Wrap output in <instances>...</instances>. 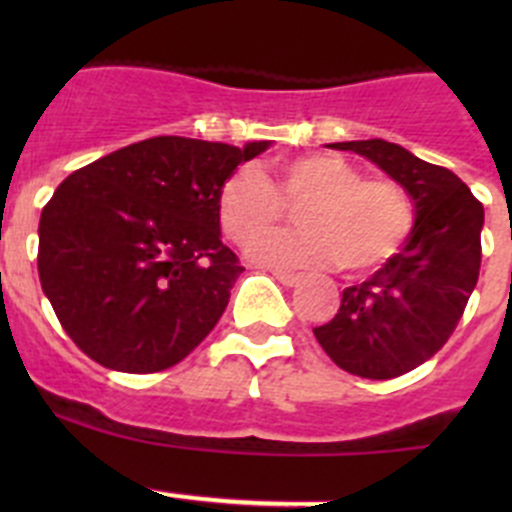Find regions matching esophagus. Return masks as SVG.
I'll list each match as a JSON object with an SVG mask.
<instances>
[{
  "label": "esophagus",
  "mask_w": 512,
  "mask_h": 512,
  "mask_svg": "<svg viewBox=\"0 0 512 512\" xmlns=\"http://www.w3.org/2000/svg\"><path fill=\"white\" fill-rule=\"evenodd\" d=\"M271 274H274V279H279L284 287H295V284L302 279L300 274H295V271H284V269H274Z\"/></svg>",
  "instance_id": "1"
}]
</instances>
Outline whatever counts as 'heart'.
I'll return each mask as SVG.
<instances>
[{"label":"heart","instance_id":"b5f03b06","mask_svg":"<svg viewBox=\"0 0 512 512\" xmlns=\"http://www.w3.org/2000/svg\"><path fill=\"white\" fill-rule=\"evenodd\" d=\"M287 206L301 207V230L264 236L286 216ZM217 220L235 246L254 241L248 253L256 261L338 264L361 277L400 253L413 233L415 212L408 192L392 179L364 176L336 153H302L269 161L266 176L253 166L235 169L217 192Z\"/></svg>","mask_w":512,"mask_h":512}]
</instances>
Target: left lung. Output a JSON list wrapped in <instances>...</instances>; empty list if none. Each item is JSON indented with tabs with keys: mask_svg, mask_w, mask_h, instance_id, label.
I'll list each match as a JSON object with an SVG mask.
<instances>
[{
	"mask_svg": "<svg viewBox=\"0 0 512 512\" xmlns=\"http://www.w3.org/2000/svg\"><path fill=\"white\" fill-rule=\"evenodd\" d=\"M366 156L413 197L415 225L390 264L343 289L333 320L312 328L343 372L395 379L449 341L482 264L485 207L454 171L428 164L382 138L333 143Z\"/></svg>",
	"mask_w": 512,
	"mask_h": 512,
	"instance_id": "obj_1",
	"label": "left lung"
}]
</instances>
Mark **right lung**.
I'll use <instances>...</instances> for the list:
<instances>
[{
  "instance_id": "add662e5",
  "label": "right lung",
  "mask_w": 512,
  "mask_h": 512,
  "mask_svg": "<svg viewBox=\"0 0 512 512\" xmlns=\"http://www.w3.org/2000/svg\"><path fill=\"white\" fill-rule=\"evenodd\" d=\"M266 146L158 135L61 182L40 215V287L89 359L153 374L205 341L243 271L217 192Z\"/></svg>"
}]
</instances>
